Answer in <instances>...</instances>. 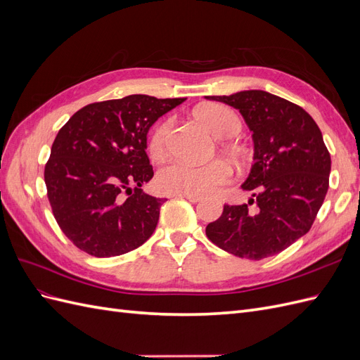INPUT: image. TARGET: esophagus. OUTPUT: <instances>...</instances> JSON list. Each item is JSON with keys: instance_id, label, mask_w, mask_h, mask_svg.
Listing matches in <instances>:
<instances>
[{"instance_id": "esophagus-1", "label": "esophagus", "mask_w": 360, "mask_h": 360, "mask_svg": "<svg viewBox=\"0 0 360 360\" xmlns=\"http://www.w3.org/2000/svg\"><path fill=\"white\" fill-rule=\"evenodd\" d=\"M172 197L184 198V200H188L191 202H200L202 200V197H200V195H186V193H177V195H172Z\"/></svg>"}]
</instances>
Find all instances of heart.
I'll use <instances>...</instances> for the list:
<instances>
[{
  "label": "heart",
  "instance_id": "heart-1",
  "mask_svg": "<svg viewBox=\"0 0 360 360\" xmlns=\"http://www.w3.org/2000/svg\"><path fill=\"white\" fill-rule=\"evenodd\" d=\"M205 127L217 138H231L240 130V120L234 112L221 105H204L195 110ZM172 122L163 120L150 135L148 151L153 159L165 158ZM233 179V171L222 160H213L204 165H195L181 160L169 162L158 174V184L168 193L207 195L228 184Z\"/></svg>",
  "mask_w": 360,
  "mask_h": 360
}]
</instances>
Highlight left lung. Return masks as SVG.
<instances>
[{
	"label": "left lung",
	"mask_w": 360,
	"mask_h": 360,
	"mask_svg": "<svg viewBox=\"0 0 360 360\" xmlns=\"http://www.w3.org/2000/svg\"><path fill=\"white\" fill-rule=\"evenodd\" d=\"M205 99L240 111L254 139V165L242 184L254 198L242 205L225 204L205 234L236 257L276 255L311 230L328 193L330 153L321 130L303 108L267 91Z\"/></svg>",
	"instance_id": "left-lung-1"
}]
</instances>
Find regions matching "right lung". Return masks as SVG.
Instances as JSON below:
<instances>
[{"label":"right lung","mask_w":360,"mask_h":360,"mask_svg":"<svg viewBox=\"0 0 360 360\" xmlns=\"http://www.w3.org/2000/svg\"><path fill=\"white\" fill-rule=\"evenodd\" d=\"M184 101L132 94L96 102L60 129L45 183L53 217L76 248L108 258L136 249L153 234L165 198L141 189L153 177L147 134Z\"/></svg>","instance_id":"1"}]
</instances>
